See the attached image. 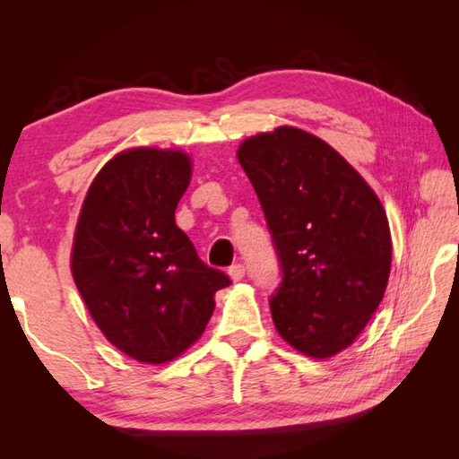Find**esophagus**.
<instances>
[{"instance_id":"34e87169","label":"esophagus","mask_w":459,"mask_h":459,"mask_svg":"<svg viewBox=\"0 0 459 459\" xmlns=\"http://www.w3.org/2000/svg\"><path fill=\"white\" fill-rule=\"evenodd\" d=\"M229 276L232 281H240L242 278H245V264H232L229 268Z\"/></svg>"}]
</instances>
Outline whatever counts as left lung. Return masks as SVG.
I'll list each match as a JSON object with an SVG mask.
<instances>
[{
	"label": "left lung",
	"mask_w": 459,
	"mask_h": 459,
	"mask_svg": "<svg viewBox=\"0 0 459 459\" xmlns=\"http://www.w3.org/2000/svg\"><path fill=\"white\" fill-rule=\"evenodd\" d=\"M281 268L270 298L281 339L327 359L375 314L391 274L386 212L368 183L317 135L290 126L240 143Z\"/></svg>",
	"instance_id": "obj_1"
}]
</instances>
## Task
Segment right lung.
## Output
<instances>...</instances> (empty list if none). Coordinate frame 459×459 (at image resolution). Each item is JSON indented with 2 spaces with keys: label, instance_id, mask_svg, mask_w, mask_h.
Returning a JSON list of instances; mask_svg holds the SVG:
<instances>
[{
  "label": "right lung",
  "instance_id": "obj_1",
  "mask_svg": "<svg viewBox=\"0 0 459 459\" xmlns=\"http://www.w3.org/2000/svg\"><path fill=\"white\" fill-rule=\"evenodd\" d=\"M189 181L187 153L126 150L96 175L76 222L74 284L104 337L140 363L189 349L212 316L214 291L230 284L175 224Z\"/></svg>",
  "mask_w": 459,
  "mask_h": 459
}]
</instances>
